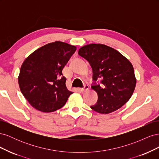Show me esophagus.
<instances>
[{
  "label": "esophagus",
  "mask_w": 159,
  "mask_h": 159,
  "mask_svg": "<svg viewBox=\"0 0 159 159\" xmlns=\"http://www.w3.org/2000/svg\"><path fill=\"white\" fill-rule=\"evenodd\" d=\"M88 89H89V85L85 84L84 86V88H81L80 90H81V92H85V91H87Z\"/></svg>",
  "instance_id": "obj_1"
}]
</instances>
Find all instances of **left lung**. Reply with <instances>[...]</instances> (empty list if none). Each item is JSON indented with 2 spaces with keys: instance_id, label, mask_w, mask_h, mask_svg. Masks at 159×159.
Segmentation results:
<instances>
[{
  "instance_id": "8db88e82",
  "label": "left lung",
  "mask_w": 159,
  "mask_h": 159,
  "mask_svg": "<svg viewBox=\"0 0 159 159\" xmlns=\"http://www.w3.org/2000/svg\"><path fill=\"white\" fill-rule=\"evenodd\" d=\"M78 54L87 60L93 70V85L98 100L91 106L95 111L108 114L125 104L136 85L133 65L121 53L101 44H91L80 48ZM101 79L100 84L96 81Z\"/></svg>"
}]
</instances>
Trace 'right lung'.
I'll use <instances>...</instances> for the list:
<instances>
[{
  "instance_id": "add662e5",
  "label": "right lung",
  "mask_w": 159,
  "mask_h": 159,
  "mask_svg": "<svg viewBox=\"0 0 159 159\" xmlns=\"http://www.w3.org/2000/svg\"><path fill=\"white\" fill-rule=\"evenodd\" d=\"M76 47L56 41L37 49L22 63L18 84L32 106L50 113L61 108L73 92L66 88L62 70Z\"/></svg>"
}]
</instances>
